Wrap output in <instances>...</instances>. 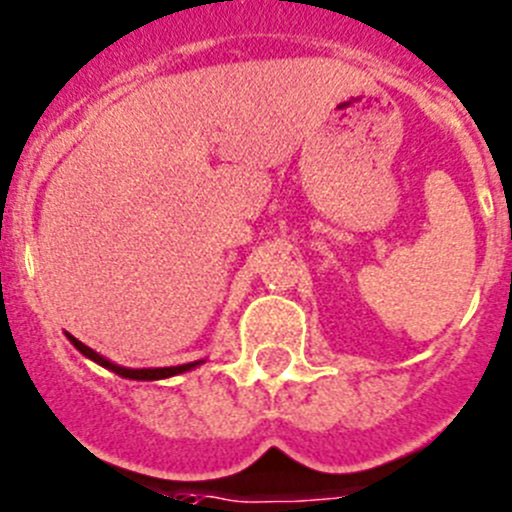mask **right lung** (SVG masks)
<instances>
[{
    "label": "right lung",
    "instance_id": "obj_1",
    "mask_svg": "<svg viewBox=\"0 0 512 512\" xmlns=\"http://www.w3.org/2000/svg\"><path fill=\"white\" fill-rule=\"evenodd\" d=\"M68 338H70V343H73V346L78 348L80 353H83V356H88L90 361H95V364L105 366V369H111L113 374L123 376V379H136V381H156V379H169V376L184 374V371H189V369H194V366H199V364H202V361H194V364L166 366V369H123V366H116V364H111V361H108V358H103V356H100V353H95L93 348H88V346H85V343H80L78 338H73V336H70V333H68Z\"/></svg>",
    "mask_w": 512,
    "mask_h": 512
}]
</instances>
